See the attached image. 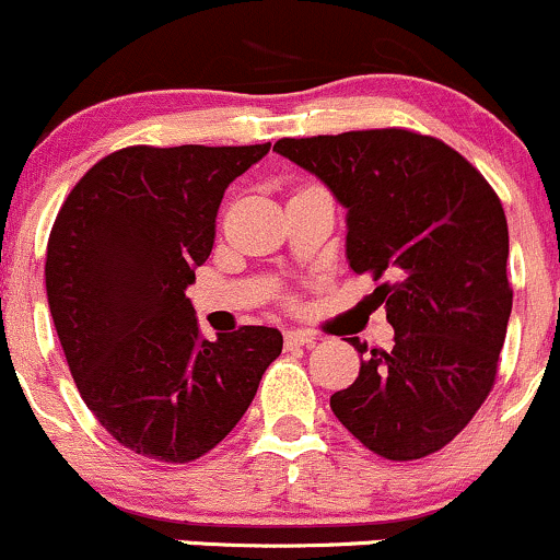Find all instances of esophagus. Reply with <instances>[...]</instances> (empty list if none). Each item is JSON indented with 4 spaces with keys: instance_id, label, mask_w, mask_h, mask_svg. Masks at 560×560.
Masks as SVG:
<instances>
[{
    "instance_id": "1",
    "label": "esophagus",
    "mask_w": 560,
    "mask_h": 560,
    "mask_svg": "<svg viewBox=\"0 0 560 560\" xmlns=\"http://www.w3.org/2000/svg\"><path fill=\"white\" fill-rule=\"evenodd\" d=\"M284 342L287 347H302V345H313L316 342V334L305 331V329H292L284 334Z\"/></svg>"
}]
</instances>
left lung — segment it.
Here are the masks:
<instances>
[{
    "label": "left lung",
    "instance_id": "8db88e82",
    "mask_svg": "<svg viewBox=\"0 0 560 560\" xmlns=\"http://www.w3.org/2000/svg\"><path fill=\"white\" fill-rule=\"evenodd\" d=\"M273 150L347 210V260L382 279L371 298L395 329V347L371 350L334 392V416L382 458L436 453L498 376L513 305L503 205L453 147L405 128L279 139Z\"/></svg>",
    "mask_w": 560,
    "mask_h": 560
}]
</instances>
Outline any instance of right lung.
<instances>
[{
  "label": "right lung",
  "instance_id": "right-lung-1",
  "mask_svg": "<svg viewBox=\"0 0 560 560\" xmlns=\"http://www.w3.org/2000/svg\"><path fill=\"white\" fill-rule=\"evenodd\" d=\"M271 144L126 147L73 186L49 234L47 298L86 408L120 445L189 464L226 436L281 355L279 329L202 339L186 287L223 191Z\"/></svg>",
  "mask_w": 560,
  "mask_h": 560
}]
</instances>
